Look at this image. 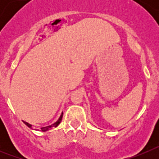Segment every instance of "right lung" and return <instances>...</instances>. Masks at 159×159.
<instances>
[{
    "mask_svg": "<svg viewBox=\"0 0 159 159\" xmlns=\"http://www.w3.org/2000/svg\"><path fill=\"white\" fill-rule=\"evenodd\" d=\"M62 118H63V112H62V114H61V115H60V118H59V119L58 120H57V122H56V123H53L52 125H50V126H47V127H41V130H42V131H47V130H50V129H52V127H57V126H58L59 124H60V122H61V120H62ZM23 123H25V125H26V126H28V127H29V128H31V129H34V130H37V129H36V128H34V127H32V125H31V124H29V123H27V122H25V121H23Z\"/></svg>",
    "mask_w": 159,
    "mask_h": 159,
    "instance_id": "add662e5",
    "label": "right lung"
}]
</instances>
